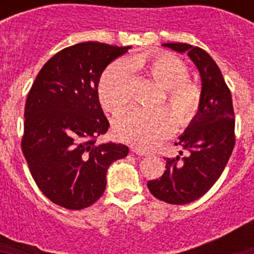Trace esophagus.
<instances>
[{"instance_id": "1", "label": "esophagus", "mask_w": 254, "mask_h": 254, "mask_svg": "<svg viewBox=\"0 0 254 254\" xmlns=\"http://www.w3.org/2000/svg\"><path fill=\"white\" fill-rule=\"evenodd\" d=\"M131 150L134 152V154L140 155V156H147V155H150V151H147V150L142 149V147H141V146H132Z\"/></svg>"}]
</instances>
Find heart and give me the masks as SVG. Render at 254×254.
<instances>
[{
  "mask_svg": "<svg viewBox=\"0 0 254 254\" xmlns=\"http://www.w3.org/2000/svg\"><path fill=\"white\" fill-rule=\"evenodd\" d=\"M131 68L142 71L165 89L160 105L167 102L179 127H187L196 120L202 104V91L188 78L190 68L185 61L170 53L137 55L129 62L118 61L108 67L98 85V95L105 111L118 114L129 105L133 93ZM174 127L176 121L167 109H136L117 121L116 133L125 142L150 147L168 137Z\"/></svg>",
  "mask_w": 254,
  "mask_h": 254,
  "instance_id": "obj_1",
  "label": "heart"
}]
</instances>
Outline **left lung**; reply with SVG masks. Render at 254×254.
<instances>
[{"mask_svg": "<svg viewBox=\"0 0 254 254\" xmlns=\"http://www.w3.org/2000/svg\"><path fill=\"white\" fill-rule=\"evenodd\" d=\"M163 46L186 52L193 61L202 81V104L196 120L176 142L188 155L167 158L164 174L147 182V188L160 201L185 205L202 197L221 176L235 145L234 109L223 73L207 52L187 43Z\"/></svg>", "mask_w": 254, "mask_h": 254, "instance_id": "8db88e82", "label": "left lung"}]
</instances>
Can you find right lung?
Listing matches in <instances>:
<instances>
[{
    "instance_id": "1",
    "label": "right lung",
    "mask_w": 254,
    "mask_h": 254,
    "mask_svg": "<svg viewBox=\"0 0 254 254\" xmlns=\"http://www.w3.org/2000/svg\"><path fill=\"white\" fill-rule=\"evenodd\" d=\"M131 47L85 42L46 62L26 98L21 149L44 196L81 210L104 193L107 170L128 154L122 143L96 145L109 122L98 96L102 72Z\"/></svg>"
}]
</instances>
